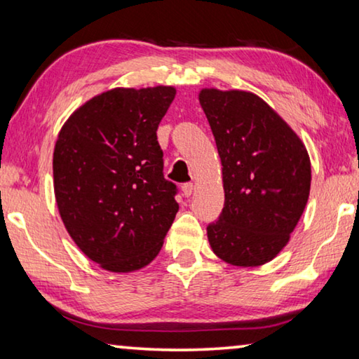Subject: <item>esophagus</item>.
Masks as SVG:
<instances>
[{"label": "esophagus", "instance_id": "34e87169", "mask_svg": "<svg viewBox=\"0 0 359 359\" xmlns=\"http://www.w3.org/2000/svg\"><path fill=\"white\" fill-rule=\"evenodd\" d=\"M193 190H195V185H193V184H184V185H182V191H184V195L187 198L191 196Z\"/></svg>", "mask_w": 359, "mask_h": 359}]
</instances>
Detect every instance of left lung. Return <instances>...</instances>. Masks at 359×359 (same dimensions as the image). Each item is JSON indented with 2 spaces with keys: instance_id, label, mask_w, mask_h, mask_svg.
Masks as SVG:
<instances>
[{
  "instance_id": "1",
  "label": "left lung",
  "mask_w": 359,
  "mask_h": 359,
  "mask_svg": "<svg viewBox=\"0 0 359 359\" xmlns=\"http://www.w3.org/2000/svg\"><path fill=\"white\" fill-rule=\"evenodd\" d=\"M203 107L222 161L225 204L208 225L214 254L259 266L286 246L306 206L311 166L287 123L246 90L203 89Z\"/></svg>"
}]
</instances>
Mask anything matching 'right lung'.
I'll use <instances>...</instances> for the list:
<instances>
[{"instance_id":"obj_1","label":"right lung","mask_w":359,"mask_h":359,"mask_svg":"<svg viewBox=\"0 0 359 359\" xmlns=\"http://www.w3.org/2000/svg\"><path fill=\"white\" fill-rule=\"evenodd\" d=\"M174 97L172 86L107 90L79 107L57 137L60 217L76 246L108 271L149 265L179 210L156 137Z\"/></svg>"}]
</instances>
